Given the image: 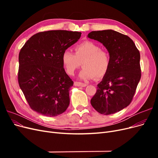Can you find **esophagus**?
<instances>
[{
	"instance_id": "obj_1",
	"label": "esophagus",
	"mask_w": 158,
	"mask_h": 158,
	"mask_svg": "<svg viewBox=\"0 0 158 158\" xmlns=\"http://www.w3.org/2000/svg\"><path fill=\"white\" fill-rule=\"evenodd\" d=\"M74 85H76V86H79V87H85L88 85L87 84L79 82H75L74 83Z\"/></svg>"
}]
</instances>
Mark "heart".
Instances as JSON below:
<instances>
[{"instance_id": "1", "label": "heart", "mask_w": 158, "mask_h": 158, "mask_svg": "<svg viewBox=\"0 0 158 158\" xmlns=\"http://www.w3.org/2000/svg\"><path fill=\"white\" fill-rule=\"evenodd\" d=\"M74 51L75 53L66 49L61 56L63 67L69 75H73L82 63L84 68L79 74L80 78H102L107 74L111 66V56L99 45L85 41L76 45Z\"/></svg>"}]
</instances>
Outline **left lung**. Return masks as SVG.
I'll return each instance as SVG.
<instances>
[{"label": "left lung", "instance_id": "1", "mask_svg": "<svg viewBox=\"0 0 158 158\" xmlns=\"http://www.w3.org/2000/svg\"><path fill=\"white\" fill-rule=\"evenodd\" d=\"M88 37L102 43L111 56L109 70L91 104L101 114L115 113L127 107L135 94L141 78L140 52L130 37L112 30L93 31Z\"/></svg>", "mask_w": 158, "mask_h": 158}]
</instances>
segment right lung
<instances>
[{
    "instance_id": "1",
    "label": "right lung",
    "mask_w": 158,
    "mask_h": 158,
    "mask_svg": "<svg viewBox=\"0 0 158 158\" xmlns=\"http://www.w3.org/2000/svg\"><path fill=\"white\" fill-rule=\"evenodd\" d=\"M82 33L51 30L31 36L19 53L18 83L33 111L47 117L64 113L70 103L73 81L61 60L64 50L77 42Z\"/></svg>"
}]
</instances>
